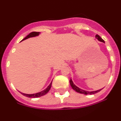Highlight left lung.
I'll list each match as a JSON object with an SVG mask.
<instances>
[{
	"label": "left lung",
	"instance_id": "obj_1",
	"mask_svg": "<svg viewBox=\"0 0 121 121\" xmlns=\"http://www.w3.org/2000/svg\"><path fill=\"white\" fill-rule=\"evenodd\" d=\"M95 37H96V39H98L99 41L105 43L104 40L103 39H102V38H101V37H100L98 35H96V36H95ZM70 85H71L72 88L74 90H75L76 92L79 93H81V94H84V95H93V94L96 93L100 91L102 89H102H99V90H96V91H86V90H84L81 89V88H79L78 86H77L75 84H74L71 79H70Z\"/></svg>",
	"mask_w": 121,
	"mask_h": 121
}]
</instances>
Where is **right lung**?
I'll use <instances>...</instances> for the list:
<instances>
[{"mask_svg": "<svg viewBox=\"0 0 121 121\" xmlns=\"http://www.w3.org/2000/svg\"><path fill=\"white\" fill-rule=\"evenodd\" d=\"M40 33L39 32H31V33H30L27 36L25 37L24 39H23L22 40H24L25 39H27L28 38H30V37H36V36H39ZM51 84H52V81L50 83V85L47 87L45 90H43V91H40L39 93H34V94H25V93H21L23 96L26 97H28V98H38V97H40L42 96H43V95H46V94L49 91V90L51 88Z\"/></svg>", "mask_w": 121, "mask_h": 121, "instance_id": "right-lung-1", "label": "right lung"}]
</instances>
